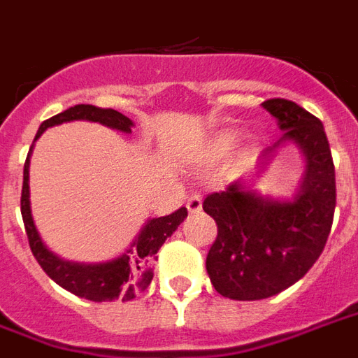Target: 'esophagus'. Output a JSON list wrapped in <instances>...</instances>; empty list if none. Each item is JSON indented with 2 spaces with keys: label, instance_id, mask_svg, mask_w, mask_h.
<instances>
[{
  "label": "esophagus",
  "instance_id": "obj_1",
  "mask_svg": "<svg viewBox=\"0 0 358 358\" xmlns=\"http://www.w3.org/2000/svg\"><path fill=\"white\" fill-rule=\"evenodd\" d=\"M188 213H199L201 210V196L199 194H192L187 201Z\"/></svg>",
  "mask_w": 358,
  "mask_h": 358
}]
</instances>
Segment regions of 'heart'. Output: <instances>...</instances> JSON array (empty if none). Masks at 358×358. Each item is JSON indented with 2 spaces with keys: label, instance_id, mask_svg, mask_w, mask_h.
Here are the masks:
<instances>
[{
  "label": "heart",
  "instance_id": "b5f03b06",
  "mask_svg": "<svg viewBox=\"0 0 358 358\" xmlns=\"http://www.w3.org/2000/svg\"><path fill=\"white\" fill-rule=\"evenodd\" d=\"M235 141H237V134L235 132H220L218 136H215L213 140V149L217 153H226L229 149L234 148Z\"/></svg>",
  "mask_w": 358,
  "mask_h": 358
}]
</instances>
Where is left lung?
Returning <instances> with one entry per match:
<instances>
[{"label":"left lung","mask_w":358,"mask_h":358,"mask_svg":"<svg viewBox=\"0 0 358 358\" xmlns=\"http://www.w3.org/2000/svg\"><path fill=\"white\" fill-rule=\"evenodd\" d=\"M262 106L285 130L263 159L293 141L306 170L293 199L263 198L239 182L203 199V210L218 228L205 267L215 289L234 301L273 297L303 278L325 248L336 207L334 162L323 123L285 99Z\"/></svg>","instance_id":"8db88e82"}]
</instances>
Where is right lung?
Returning <instances> with one entry per match:
<instances>
[{"instance_id": "add662e5", "label": "right lung", "mask_w": 358, "mask_h": 358, "mask_svg": "<svg viewBox=\"0 0 358 358\" xmlns=\"http://www.w3.org/2000/svg\"><path fill=\"white\" fill-rule=\"evenodd\" d=\"M69 121H93V123H101L104 127H110V129L127 132V134L134 124L127 115L119 113L117 110H112V108L76 104L65 112L57 113L54 117L46 119L38 127L35 140L48 127L69 123ZM31 149H29L26 164H24L20 209L29 248H31L38 265L55 284L82 299L95 301V303H106V301H115V299L132 301L138 295V292H143L151 284L153 262L157 259V252H159L160 246L164 245V241L179 228V224L187 218V209L181 207L168 217L148 220V224L141 228L129 250L115 259L104 263H76L61 259V257L55 256L54 252L46 248L35 224H33L31 207H29V157H31Z\"/></svg>"}]
</instances>
